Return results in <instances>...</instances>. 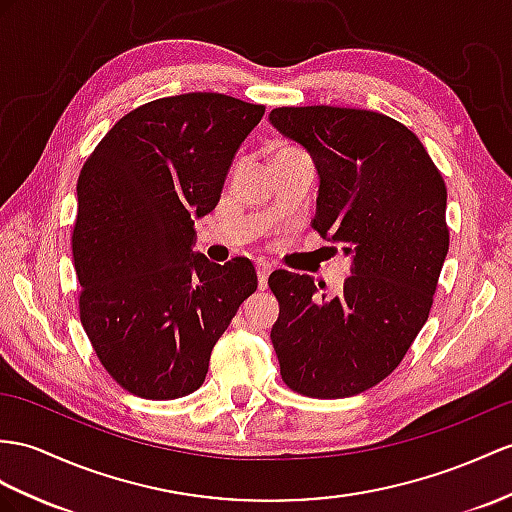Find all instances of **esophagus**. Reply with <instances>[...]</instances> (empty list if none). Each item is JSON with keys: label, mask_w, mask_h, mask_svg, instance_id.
<instances>
[{"label": "esophagus", "mask_w": 512, "mask_h": 512, "mask_svg": "<svg viewBox=\"0 0 512 512\" xmlns=\"http://www.w3.org/2000/svg\"><path fill=\"white\" fill-rule=\"evenodd\" d=\"M271 263L269 260H256V273H258V289H267V280H269V273H271Z\"/></svg>", "instance_id": "1"}]
</instances>
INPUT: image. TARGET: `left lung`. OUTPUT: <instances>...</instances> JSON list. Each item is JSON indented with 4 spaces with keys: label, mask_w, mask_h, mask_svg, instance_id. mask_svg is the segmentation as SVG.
<instances>
[{
    "label": "left lung",
    "mask_w": 512,
    "mask_h": 512,
    "mask_svg": "<svg viewBox=\"0 0 512 512\" xmlns=\"http://www.w3.org/2000/svg\"><path fill=\"white\" fill-rule=\"evenodd\" d=\"M269 123L313 158L310 226L352 263L336 295L306 273L269 276L280 376L308 397H352L389 376L428 321L450 247L445 182L417 136L380 112L276 108Z\"/></svg>",
    "instance_id": "obj_1"
}]
</instances>
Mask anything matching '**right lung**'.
I'll use <instances>...</instances> for the list:
<instances>
[{"instance_id":"1","label":"right lung","mask_w":512,"mask_h":512,"mask_svg":"<svg viewBox=\"0 0 512 512\" xmlns=\"http://www.w3.org/2000/svg\"><path fill=\"white\" fill-rule=\"evenodd\" d=\"M263 106L219 93L162 97L128 112L78 178L73 230L80 319L123 389L176 400L204 384L210 352L256 291L247 258L193 252Z\"/></svg>"}]
</instances>
